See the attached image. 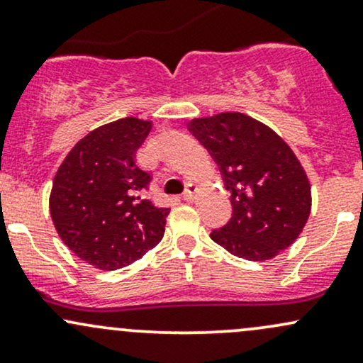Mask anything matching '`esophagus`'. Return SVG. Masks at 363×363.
<instances>
[{
	"mask_svg": "<svg viewBox=\"0 0 363 363\" xmlns=\"http://www.w3.org/2000/svg\"><path fill=\"white\" fill-rule=\"evenodd\" d=\"M199 191V186L198 184H193V182H191V184H187V189L184 191V194H182V198L186 199V201H193V199L196 198V193H198Z\"/></svg>",
	"mask_w": 363,
	"mask_h": 363,
	"instance_id": "1",
	"label": "esophagus"
}]
</instances>
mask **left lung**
Returning <instances> with one entry per match:
<instances>
[{
    "label": "left lung",
    "mask_w": 363,
    "mask_h": 363,
    "mask_svg": "<svg viewBox=\"0 0 363 363\" xmlns=\"http://www.w3.org/2000/svg\"><path fill=\"white\" fill-rule=\"evenodd\" d=\"M189 131L220 165L232 218L211 240L237 257L268 261L290 247L311 215V182L285 140L242 112L194 118Z\"/></svg>",
    "instance_id": "8db88e82"
}]
</instances>
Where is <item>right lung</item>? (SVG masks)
Wrapping results in <instances>:
<instances>
[{
    "label": "right lung",
    "instance_id": "obj_1",
    "mask_svg": "<svg viewBox=\"0 0 363 363\" xmlns=\"http://www.w3.org/2000/svg\"><path fill=\"white\" fill-rule=\"evenodd\" d=\"M152 126L129 116L95 128L69 150L54 176L49 211L56 232L94 268H124L164 237L170 210L145 198L152 177L136 164V150Z\"/></svg>",
    "mask_w": 363,
    "mask_h": 363
}]
</instances>
